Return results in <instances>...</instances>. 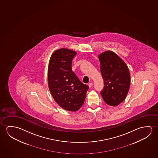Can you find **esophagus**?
<instances>
[{
  "mask_svg": "<svg viewBox=\"0 0 158 158\" xmlns=\"http://www.w3.org/2000/svg\"><path fill=\"white\" fill-rule=\"evenodd\" d=\"M92 85H93V83L90 82L88 84V86H89V87L90 88L92 87Z\"/></svg>",
  "mask_w": 158,
  "mask_h": 158,
  "instance_id": "obj_1",
  "label": "esophagus"
}]
</instances>
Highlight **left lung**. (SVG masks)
Returning a JSON list of instances; mask_svg holds the SVG:
<instances>
[{
	"label": "left lung",
	"mask_w": 158,
	"mask_h": 158,
	"mask_svg": "<svg viewBox=\"0 0 158 158\" xmlns=\"http://www.w3.org/2000/svg\"><path fill=\"white\" fill-rule=\"evenodd\" d=\"M104 85L100 94L108 105L116 106L125 100L130 86V74L125 63L116 53L106 51L99 55Z\"/></svg>",
	"instance_id": "1"
}]
</instances>
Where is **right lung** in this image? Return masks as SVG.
Instances as JSON below:
<instances>
[{
    "label": "right lung",
    "mask_w": 158,
    "mask_h": 158,
    "mask_svg": "<svg viewBox=\"0 0 158 158\" xmlns=\"http://www.w3.org/2000/svg\"><path fill=\"white\" fill-rule=\"evenodd\" d=\"M76 52L66 48L55 50L48 65V86L55 102L65 110L76 111L85 100L89 87L72 70Z\"/></svg>",
    "instance_id": "1"
}]
</instances>
